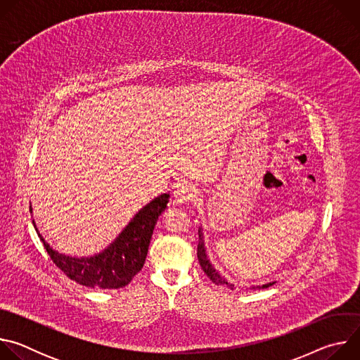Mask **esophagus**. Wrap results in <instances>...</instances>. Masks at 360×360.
Returning a JSON list of instances; mask_svg holds the SVG:
<instances>
[{"label": "esophagus", "mask_w": 360, "mask_h": 360, "mask_svg": "<svg viewBox=\"0 0 360 360\" xmlns=\"http://www.w3.org/2000/svg\"><path fill=\"white\" fill-rule=\"evenodd\" d=\"M193 198H196V189L192 185H189V184H181L174 191L172 200L176 205H184V203L192 200Z\"/></svg>", "instance_id": "obj_1"}]
</instances>
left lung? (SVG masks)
<instances>
[{
    "label": "left lung",
    "mask_w": 360,
    "mask_h": 360,
    "mask_svg": "<svg viewBox=\"0 0 360 360\" xmlns=\"http://www.w3.org/2000/svg\"><path fill=\"white\" fill-rule=\"evenodd\" d=\"M198 233H199V243H198V250H196V253H198V259H199L200 268L203 269V272L207 274V276H208L215 285L225 286V288H228V289H231V290H235V289H236V285L228 282V279L224 278V276L214 268V265L211 264V261H210V258H208V255H207V248H205V240H203L202 228H199ZM274 283H275V282H269V283H265V285H256V286L253 285L252 289H265V288L272 286Z\"/></svg>",
    "instance_id": "1"
}]
</instances>
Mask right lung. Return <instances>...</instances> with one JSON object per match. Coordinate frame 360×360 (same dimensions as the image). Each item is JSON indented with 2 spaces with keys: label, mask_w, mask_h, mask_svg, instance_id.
I'll return each mask as SVG.
<instances>
[{
  "label": "right lung",
  "mask_w": 360,
  "mask_h": 360,
  "mask_svg": "<svg viewBox=\"0 0 360 360\" xmlns=\"http://www.w3.org/2000/svg\"><path fill=\"white\" fill-rule=\"evenodd\" d=\"M169 193H162L138 211L122 232L104 250L92 256H68L49 246L34 228L53 262L72 281L86 288L118 289L127 286L142 269L158 218L168 208ZM32 214V208L30 207Z\"/></svg>",
  "instance_id": "1"
}]
</instances>
